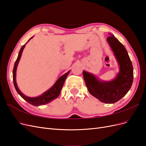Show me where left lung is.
Instances as JSON below:
<instances>
[{"mask_svg": "<svg viewBox=\"0 0 146 146\" xmlns=\"http://www.w3.org/2000/svg\"><path fill=\"white\" fill-rule=\"evenodd\" d=\"M120 66L116 78L110 82H100L85 70L83 78L90 94L105 104H114L125 96L133 80V68L125 47L113 35L107 39Z\"/></svg>", "mask_w": 146, "mask_h": 146, "instance_id": "8db88e82", "label": "left lung"}]
</instances>
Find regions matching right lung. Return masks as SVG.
<instances>
[{"instance_id": "obj_1", "label": "right lung", "mask_w": 146, "mask_h": 146, "mask_svg": "<svg viewBox=\"0 0 146 146\" xmlns=\"http://www.w3.org/2000/svg\"><path fill=\"white\" fill-rule=\"evenodd\" d=\"M30 40V39L27 42V43ZM25 44H24L23 47H21V50L19 52L18 56H17V60L15 61L14 68H13V83H14V86L15 87V89H16V91L17 92V93H18L22 97V98H23L25 100L27 101V102H29L30 104L34 105V106H39V105H45L46 104L52 101L53 100H54L55 99L58 98L61 92V89H62L63 86L64 85V81L66 80V77H67V76H68L70 70L69 71H68L67 73L64 74L63 76L60 77L58 78V80H57L56 82V83L54 84V85L53 86L50 88V89H49L47 91L45 92L44 93L42 94L41 96H39V97H36V98H29V97L25 96L20 91L18 87H17V83L16 82V72L17 66V64H18L19 61L21 58V56L22 55V52H23V49H24Z\"/></svg>"}]
</instances>
